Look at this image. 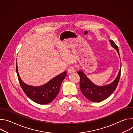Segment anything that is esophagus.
<instances>
[{"label":"esophagus","instance_id":"34e87169","mask_svg":"<svg viewBox=\"0 0 133 133\" xmlns=\"http://www.w3.org/2000/svg\"><path fill=\"white\" fill-rule=\"evenodd\" d=\"M75 72V68L73 66H70L68 69V74H72Z\"/></svg>","mask_w":133,"mask_h":133}]
</instances>
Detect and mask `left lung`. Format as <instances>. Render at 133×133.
<instances>
[{
	"instance_id": "1",
	"label": "left lung",
	"mask_w": 133,
	"mask_h": 133,
	"mask_svg": "<svg viewBox=\"0 0 133 133\" xmlns=\"http://www.w3.org/2000/svg\"><path fill=\"white\" fill-rule=\"evenodd\" d=\"M109 42L111 46L116 50L120 58L117 45L112 40H110ZM121 72V65L118 74L114 81L108 85L98 86L94 84L82 70L78 71L77 73L80 77V88L82 92L86 98L93 102H100L105 100L116 89L120 78Z\"/></svg>"
}]
</instances>
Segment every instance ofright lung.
<instances>
[{
    "mask_svg": "<svg viewBox=\"0 0 133 133\" xmlns=\"http://www.w3.org/2000/svg\"><path fill=\"white\" fill-rule=\"evenodd\" d=\"M16 72L19 82L26 95L34 102L47 104L51 102L57 95L62 82L66 76V71L56 76L48 83L40 86H32L25 84L21 78L16 65Z\"/></svg>",
    "mask_w": 133,
    "mask_h": 133,
    "instance_id": "1",
    "label": "right lung"
}]
</instances>
